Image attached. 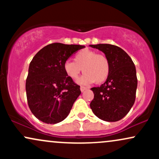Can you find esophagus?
<instances>
[{"instance_id":"34e87169","label":"esophagus","mask_w":159,"mask_h":159,"mask_svg":"<svg viewBox=\"0 0 159 159\" xmlns=\"http://www.w3.org/2000/svg\"><path fill=\"white\" fill-rule=\"evenodd\" d=\"M80 90H81V92H84L85 90H87V87H83V86H81V87H80Z\"/></svg>"}]
</instances>
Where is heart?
I'll return each mask as SVG.
<instances>
[{
  "label": "heart",
  "mask_w": 159,
  "mask_h": 159,
  "mask_svg": "<svg viewBox=\"0 0 159 159\" xmlns=\"http://www.w3.org/2000/svg\"><path fill=\"white\" fill-rule=\"evenodd\" d=\"M63 70L71 80H76L81 70L84 73L78 80L81 84L103 83L108 78L111 71L109 60L105 55L90 50L80 51L74 56V62L67 61Z\"/></svg>",
  "instance_id": "obj_1"
}]
</instances>
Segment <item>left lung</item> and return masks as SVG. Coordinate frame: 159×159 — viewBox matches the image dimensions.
Listing matches in <instances>:
<instances>
[{"label":"left lung","instance_id":"1","mask_svg":"<svg viewBox=\"0 0 159 159\" xmlns=\"http://www.w3.org/2000/svg\"><path fill=\"white\" fill-rule=\"evenodd\" d=\"M105 53L111 71L106 81L93 87L94 98L90 102L93 114L99 119L116 122L123 119L134 105L138 87L135 66L125 51L111 44L90 45Z\"/></svg>","mask_w":159,"mask_h":159}]
</instances>
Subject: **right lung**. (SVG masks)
Here are the masks:
<instances>
[{
	"instance_id": "1",
	"label": "right lung",
	"mask_w": 159,
	"mask_h": 159,
	"mask_svg": "<svg viewBox=\"0 0 159 159\" xmlns=\"http://www.w3.org/2000/svg\"><path fill=\"white\" fill-rule=\"evenodd\" d=\"M80 45L49 44L36 53L29 66L26 80L28 106L33 114L48 124L63 121L81 94L80 86L66 76L63 64Z\"/></svg>"
}]
</instances>
